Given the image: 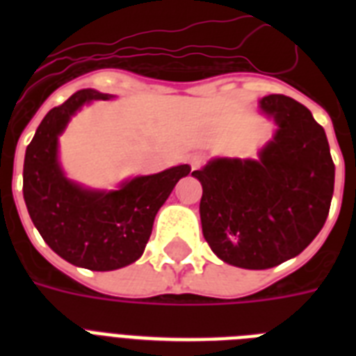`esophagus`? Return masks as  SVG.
<instances>
[{
  "instance_id": "esophagus-1",
  "label": "esophagus",
  "mask_w": 356,
  "mask_h": 356,
  "mask_svg": "<svg viewBox=\"0 0 356 356\" xmlns=\"http://www.w3.org/2000/svg\"><path fill=\"white\" fill-rule=\"evenodd\" d=\"M188 162H190V166H192V170H197L200 166H203L205 155H203V153H192V155L188 156Z\"/></svg>"
}]
</instances>
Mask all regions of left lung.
I'll return each instance as SVG.
<instances>
[{"mask_svg":"<svg viewBox=\"0 0 356 356\" xmlns=\"http://www.w3.org/2000/svg\"><path fill=\"white\" fill-rule=\"evenodd\" d=\"M260 108L279 125L260 161L218 159L192 172L203 186L207 243L223 262L248 270L301 253L323 227L334 190L325 131L309 108L282 94L266 96Z\"/></svg>","mask_w":356,"mask_h":356,"instance_id":"obj_1","label":"left lung"}]
</instances>
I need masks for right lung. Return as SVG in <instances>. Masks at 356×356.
<instances>
[{"mask_svg": "<svg viewBox=\"0 0 356 356\" xmlns=\"http://www.w3.org/2000/svg\"><path fill=\"white\" fill-rule=\"evenodd\" d=\"M92 99H108V94L81 90L42 120L25 149L24 200L35 227L58 257L86 270L111 271L142 257L156 212L190 166L134 177L108 194L70 183L58 168L57 136Z\"/></svg>", "mask_w": 356, "mask_h": 356, "instance_id": "1", "label": "right lung"}]
</instances>
